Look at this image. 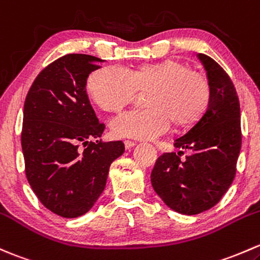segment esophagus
<instances>
[{
	"instance_id": "34e87169",
	"label": "esophagus",
	"mask_w": 260,
	"mask_h": 260,
	"mask_svg": "<svg viewBox=\"0 0 260 260\" xmlns=\"http://www.w3.org/2000/svg\"><path fill=\"white\" fill-rule=\"evenodd\" d=\"M135 146H136V143L133 141H128V139H127V141H124V147L127 149H131L132 147H135Z\"/></svg>"
}]
</instances>
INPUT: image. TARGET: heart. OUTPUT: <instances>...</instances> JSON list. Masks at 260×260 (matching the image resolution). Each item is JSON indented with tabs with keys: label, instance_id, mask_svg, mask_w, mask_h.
<instances>
[{
	"label": "heart",
	"instance_id": "heart-1",
	"mask_svg": "<svg viewBox=\"0 0 260 260\" xmlns=\"http://www.w3.org/2000/svg\"><path fill=\"white\" fill-rule=\"evenodd\" d=\"M95 105L108 112L119 111L139 91H146V107L123 112L111 122L117 137L148 139L163 135L172 121L178 127L192 125L207 111L209 82L178 59L138 66L127 70L107 66L94 71L87 81Z\"/></svg>",
	"mask_w": 260,
	"mask_h": 260
}]
</instances>
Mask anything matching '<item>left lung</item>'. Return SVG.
Segmentation results:
<instances>
[{"label":"left lung","mask_w":260,"mask_h":260,"mask_svg":"<svg viewBox=\"0 0 260 260\" xmlns=\"http://www.w3.org/2000/svg\"><path fill=\"white\" fill-rule=\"evenodd\" d=\"M198 58L210 86L208 108L174 141L176 148L188 149L190 154L183 162L176 153H163L151 174L153 189L162 201L187 215L206 212L222 199L236 177L242 147L240 107L233 82L214 59L203 53Z\"/></svg>","instance_id":"1"}]
</instances>
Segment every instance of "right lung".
<instances>
[{
  "label": "right lung",
  "instance_id": "add662e5",
  "mask_svg": "<svg viewBox=\"0 0 260 260\" xmlns=\"http://www.w3.org/2000/svg\"><path fill=\"white\" fill-rule=\"evenodd\" d=\"M101 62L89 54H66L41 71L24 101L21 144L27 180L41 203L63 218L93 207L111 163L124 152L122 141H98L105 124L95 117L86 84Z\"/></svg>",
  "mask_w": 260,
  "mask_h": 260
}]
</instances>
